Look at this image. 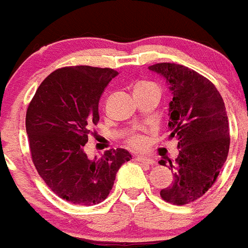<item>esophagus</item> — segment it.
<instances>
[{
    "mask_svg": "<svg viewBox=\"0 0 248 248\" xmlns=\"http://www.w3.org/2000/svg\"><path fill=\"white\" fill-rule=\"evenodd\" d=\"M136 160L138 162H140V164H146V165H154L155 164V161L152 158H147L144 157V156H136Z\"/></svg>",
    "mask_w": 248,
    "mask_h": 248,
    "instance_id": "esophagus-1",
    "label": "esophagus"
}]
</instances>
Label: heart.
I'll list each match as a JSON object with an SVG mask.
<instances>
[{
    "mask_svg": "<svg viewBox=\"0 0 248 248\" xmlns=\"http://www.w3.org/2000/svg\"><path fill=\"white\" fill-rule=\"evenodd\" d=\"M148 87H156V86L154 84V83L140 82L136 86V91L143 90V88H148ZM126 143L129 144L130 147L136 148V150H140V148H143L144 144H146V138L140 133H132L128 136V138H126Z\"/></svg>",
    "mask_w": 248,
    "mask_h": 248,
    "instance_id": "heart-1",
    "label": "heart"
}]
</instances>
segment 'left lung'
<instances>
[{"mask_svg":"<svg viewBox=\"0 0 248 248\" xmlns=\"http://www.w3.org/2000/svg\"><path fill=\"white\" fill-rule=\"evenodd\" d=\"M148 69L169 83V138L179 148L175 162L169 160L173 182L160 196L173 205H187L213 187L227 161L231 137L224 101L209 79L187 66L160 62Z\"/></svg>","mask_w":248,"mask_h":248,"instance_id":"obj_1","label":"left lung"}]
</instances>
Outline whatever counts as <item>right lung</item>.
I'll return each mask as SVG.
<instances>
[{
  "label": "right lung",
  "instance_id": "right-lung-1",
  "mask_svg": "<svg viewBox=\"0 0 248 248\" xmlns=\"http://www.w3.org/2000/svg\"><path fill=\"white\" fill-rule=\"evenodd\" d=\"M118 74L87 65L57 69L41 83L28 106L25 128L35 169L53 193L74 205L102 202L119 168L132 158L124 148L93 160L83 150L100 120L101 94Z\"/></svg>",
  "mask_w": 248,
  "mask_h": 248
}]
</instances>
